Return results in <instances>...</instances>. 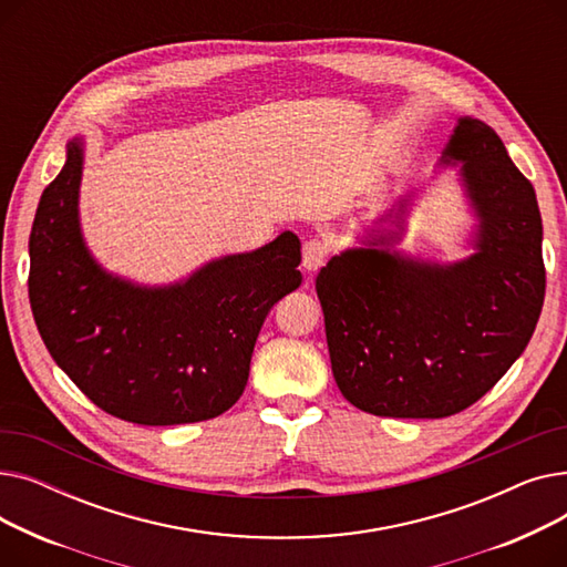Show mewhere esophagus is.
<instances>
[{"instance_id":"esophagus-1","label":"esophagus","mask_w":567,"mask_h":567,"mask_svg":"<svg viewBox=\"0 0 567 567\" xmlns=\"http://www.w3.org/2000/svg\"><path fill=\"white\" fill-rule=\"evenodd\" d=\"M329 244L321 241V238H308L303 244V268L308 274L317 271V268L323 266L326 257H329Z\"/></svg>"}]
</instances>
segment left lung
I'll return each instance as SVG.
<instances>
[{"mask_svg": "<svg viewBox=\"0 0 567 567\" xmlns=\"http://www.w3.org/2000/svg\"><path fill=\"white\" fill-rule=\"evenodd\" d=\"M443 158L462 163L481 218L478 252L441 266L377 248L393 238L379 236L333 257L315 285L340 393L383 419H445L478 402L519 359L543 312V218L530 182L471 116Z\"/></svg>", "mask_w": 567, "mask_h": 567, "instance_id": "1", "label": "left lung"}]
</instances>
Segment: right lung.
Segmentation results:
<instances>
[{"label":"right lung","instance_id":"obj_1","mask_svg":"<svg viewBox=\"0 0 567 567\" xmlns=\"http://www.w3.org/2000/svg\"><path fill=\"white\" fill-rule=\"evenodd\" d=\"M82 144L43 190L29 236V303L39 333L78 389L137 425L216 419L241 398L261 323L301 285V241L206 264L186 282L146 289L112 278L78 223Z\"/></svg>","mask_w":567,"mask_h":567}]
</instances>
